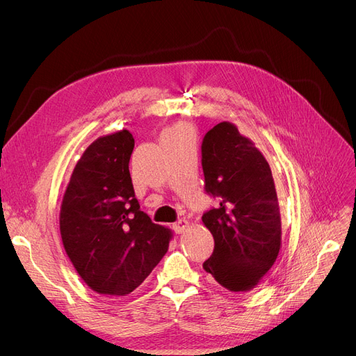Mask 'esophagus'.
<instances>
[{"label": "esophagus", "instance_id": "obj_1", "mask_svg": "<svg viewBox=\"0 0 356 356\" xmlns=\"http://www.w3.org/2000/svg\"><path fill=\"white\" fill-rule=\"evenodd\" d=\"M172 228H174V232H175L177 234H181V233H184L185 229L188 228V221H186L185 218H181V220H178V221L172 225Z\"/></svg>", "mask_w": 356, "mask_h": 356}]
</instances>
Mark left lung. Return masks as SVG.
Returning <instances> with one entry per match:
<instances>
[{"label":"left lung","mask_w":356,"mask_h":356,"mask_svg":"<svg viewBox=\"0 0 356 356\" xmlns=\"http://www.w3.org/2000/svg\"><path fill=\"white\" fill-rule=\"evenodd\" d=\"M205 191L218 204L202 216L214 252L202 267L229 291L252 290L275 264L282 221L270 165L236 124L221 122L201 145Z\"/></svg>","instance_id":"8db88e82"}]
</instances>
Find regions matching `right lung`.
I'll return each mask as SVG.
<instances>
[{
    "label": "right lung",
    "instance_id": "1",
    "mask_svg": "<svg viewBox=\"0 0 356 356\" xmlns=\"http://www.w3.org/2000/svg\"><path fill=\"white\" fill-rule=\"evenodd\" d=\"M127 129L96 139L74 166L60 234L79 276L100 295L134 291L168 252L171 229L140 211L129 172Z\"/></svg>",
    "mask_w": 356,
    "mask_h": 356
}]
</instances>
